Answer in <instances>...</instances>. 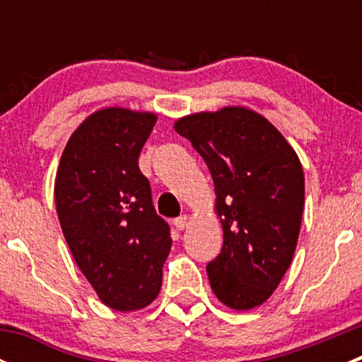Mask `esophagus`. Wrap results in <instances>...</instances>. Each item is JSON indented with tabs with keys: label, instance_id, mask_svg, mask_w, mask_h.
<instances>
[{
	"label": "esophagus",
	"instance_id": "34e87169",
	"mask_svg": "<svg viewBox=\"0 0 362 362\" xmlns=\"http://www.w3.org/2000/svg\"><path fill=\"white\" fill-rule=\"evenodd\" d=\"M175 228L177 229H185L187 228V224H189V215H180V217L178 218H175Z\"/></svg>",
	"mask_w": 362,
	"mask_h": 362
}]
</instances>
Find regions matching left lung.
Listing matches in <instances>:
<instances>
[{
	"label": "left lung",
	"instance_id": "1",
	"mask_svg": "<svg viewBox=\"0 0 362 362\" xmlns=\"http://www.w3.org/2000/svg\"><path fill=\"white\" fill-rule=\"evenodd\" d=\"M175 131L191 141L214 178L224 245L206 266L211 291L228 308H255L279 287L298 245L305 208L298 154L247 107L191 113Z\"/></svg>",
	"mask_w": 362,
	"mask_h": 362
}]
</instances>
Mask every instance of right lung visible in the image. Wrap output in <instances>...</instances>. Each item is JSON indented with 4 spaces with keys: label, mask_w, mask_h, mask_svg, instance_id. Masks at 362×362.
Returning a JSON list of instances; mask_svg holds the SVG:
<instances>
[{
    "label": "right lung",
    "mask_w": 362,
    "mask_h": 362,
    "mask_svg": "<svg viewBox=\"0 0 362 362\" xmlns=\"http://www.w3.org/2000/svg\"><path fill=\"white\" fill-rule=\"evenodd\" d=\"M158 115L108 107L69 136L54 185L61 229L98 298L134 312L158 298L171 249L138 156Z\"/></svg>",
    "instance_id": "1"
}]
</instances>
